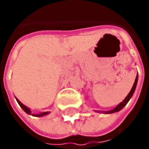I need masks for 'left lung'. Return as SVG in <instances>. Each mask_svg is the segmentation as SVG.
<instances>
[{
    "label": "left lung",
    "mask_w": 149,
    "mask_h": 149,
    "mask_svg": "<svg viewBox=\"0 0 149 149\" xmlns=\"http://www.w3.org/2000/svg\"><path fill=\"white\" fill-rule=\"evenodd\" d=\"M138 79H139V76H138V74H137L136 78H135V80H134V84H133V86H132V90H131V91H130L129 93L127 94V97L125 98V100H124L122 102H120V104H118V106H116L114 108L112 109V110H111V111H95L96 112H98V113H107V114H109V113H116V112H118V111H120L121 109L124 108V107H125V105L127 104V102L129 101L130 99L132 98V97L133 96V94H134V91H135V89H136L137 84H138Z\"/></svg>",
    "instance_id": "1"
}]
</instances>
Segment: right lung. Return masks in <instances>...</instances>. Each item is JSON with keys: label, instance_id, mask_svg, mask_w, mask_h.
Masks as SVG:
<instances>
[{"label": "right lung", "instance_id": "obj_1", "mask_svg": "<svg viewBox=\"0 0 149 149\" xmlns=\"http://www.w3.org/2000/svg\"><path fill=\"white\" fill-rule=\"evenodd\" d=\"M15 99H16V100H17V102L18 103V104L20 105V107H22V109H23V111H25L28 114H29V115H32V116H35V117H43V116H45L47 115V114H49V113H50L49 111H46V112H42V113H37V114H35V113H31V110L28 107H26L25 105H24V104H22V102L19 101V100L17 99V98L15 97Z\"/></svg>", "mask_w": 149, "mask_h": 149}]
</instances>
